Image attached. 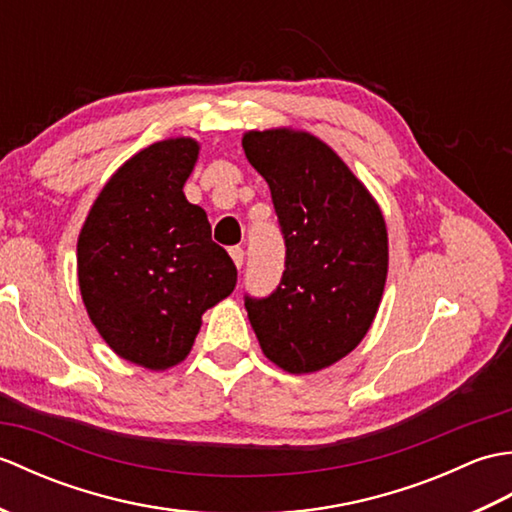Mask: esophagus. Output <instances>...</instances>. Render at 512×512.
I'll return each instance as SVG.
<instances>
[{"label": "esophagus", "instance_id": "obj_1", "mask_svg": "<svg viewBox=\"0 0 512 512\" xmlns=\"http://www.w3.org/2000/svg\"><path fill=\"white\" fill-rule=\"evenodd\" d=\"M228 253H231L235 266L242 268V264H244V248L242 246H231V248H228Z\"/></svg>", "mask_w": 512, "mask_h": 512}]
</instances>
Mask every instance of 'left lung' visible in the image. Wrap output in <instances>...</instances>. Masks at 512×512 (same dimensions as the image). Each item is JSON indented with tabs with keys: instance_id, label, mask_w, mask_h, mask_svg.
Returning <instances> with one entry per match:
<instances>
[{
	"instance_id": "left-lung-1",
	"label": "left lung",
	"mask_w": 512,
	"mask_h": 512,
	"mask_svg": "<svg viewBox=\"0 0 512 512\" xmlns=\"http://www.w3.org/2000/svg\"><path fill=\"white\" fill-rule=\"evenodd\" d=\"M270 187L286 270L273 295L244 297L262 352L290 374L330 367L363 341L383 299L389 248L380 206L336 151L308 132H246Z\"/></svg>"
}]
</instances>
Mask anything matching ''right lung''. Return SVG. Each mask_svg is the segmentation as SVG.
<instances>
[{
	"label": "right lung",
	"instance_id": "add662e5",
	"mask_svg": "<svg viewBox=\"0 0 512 512\" xmlns=\"http://www.w3.org/2000/svg\"><path fill=\"white\" fill-rule=\"evenodd\" d=\"M198 154L193 138L138 151L107 180L76 244L94 328L125 361L156 372L187 358L202 314L237 284L209 217L184 198Z\"/></svg>",
	"mask_w": 512,
	"mask_h": 512
}]
</instances>
